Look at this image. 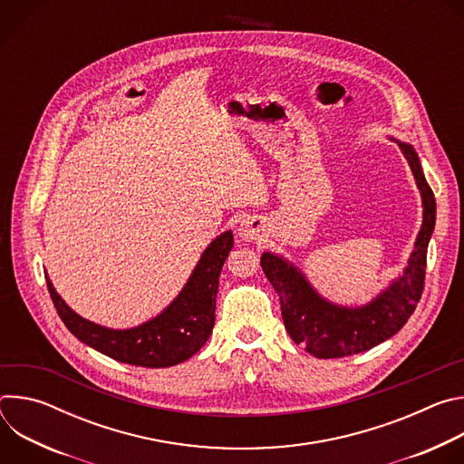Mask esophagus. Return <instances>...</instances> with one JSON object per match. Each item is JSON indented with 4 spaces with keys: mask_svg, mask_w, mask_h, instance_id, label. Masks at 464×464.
Returning <instances> with one entry per match:
<instances>
[{
    "mask_svg": "<svg viewBox=\"0 0 464 464\" xmlns=\"http://www.w3.org/2000/svg\"><path fill=\"white\" fill-rule=\"evenodd\" d=\"M260 231H262V220L258 218H246L238 226V235L244 240H255Z\"/></svg>",
    "mask_w": 464,
    "mask_h": 464,
    "instance_id": "obj_1",
    "label": "esophagus"
}]
</instances>
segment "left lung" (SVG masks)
<instances>
[{"instance_id":"obj_1","label":"left lung","mask_w":464,"mask_h":464,"mask_svg":"<svg viewBox=\"0 0 464 464\" xmlns=\"http://www.w3.org/2000/svg\"><path fill=\"white\" fill-rule=\"evenodd\" d=\"M420 188L424 220L404 274L365 306L347 308L323 299L306 277L283 256L266 251L260 266L281 299L290 338L315 358H343L389 340L408 323L422 297L428 244L435 227V196L411 145L396 141Z\"/></svg>"}]
</instances>
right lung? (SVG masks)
Returning <instances> with one entry per match:
<instances>
[{"label":"right lung","instance_id":"add662e5","mask_svg":"<svg viewBox=\"0 0 464 464\" xmlns=\"http://www.w3.org/2000/svg\"><path fill=\"white\" fill-rule=\"evenodd\" d=\"M233 247V233L215 238L178 297L154 319L126 330H113L75 314L53 288V304L70 333L92 349L122 363L138 367H172L200 351L215 326L218 277Z\"/></svg>","mask_w":464,"mask_h":464}]
</instances>
